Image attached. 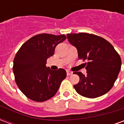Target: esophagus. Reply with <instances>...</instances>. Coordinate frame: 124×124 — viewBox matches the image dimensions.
<instances>
[{"label":"esophagus","instance_id":"obj_1","mask_svg":"<svg viewBox=\"0 0 124 124\" xmlns=\"http://www.w3.org/2000/svg\"><path fill=\"white\" fill-rule=\"evenodd\" d=\"M72 74H73L72 72H71V71H70V70H67V75L68 76L72 75Z\"/></svg>","mask_w":124,"mask_h":124}]
</instances>
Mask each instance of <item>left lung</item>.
Instances as JSON below:
<instances>
[{"label": "left lung", "instance_id": "1", "mask_svg": "<svg viewBox=\"0 0 124 124\" xmlns=\"http://www.w3.org/2000/svg\"><path fill=\"white\" fill-rule=\"evenodd\" d=\"M68 42L75 46L79 59L88 60L86 75L80 72V82L74 86L80 95L95 98L111 90L121 70L122 60L111 44L98 36L88 34H68Z\"/></svg>", "mask_w": 124, "mask_h": 124}]
</instances>
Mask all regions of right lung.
<instances>
[{"label": "right lung", "instance_id": "1", "mask_svg": "<svg viewBox=\"0 0 124 124\" xmlns=\"http://www.w3.org/2000/svg\"><path fill=\"white\" fill-rule=\"evenodd\" d=\"M66 39L64 34H40L30 38L17 52L13 61L15 81L28 98L42 102L56 93L66 70L54 71L46 68L47 59L54 54L56 46Z\"/></svg>", "mask_w": 124, "mask_h": 124}]
</instances>
